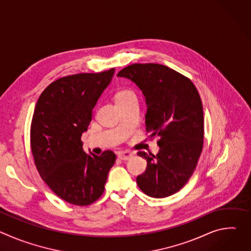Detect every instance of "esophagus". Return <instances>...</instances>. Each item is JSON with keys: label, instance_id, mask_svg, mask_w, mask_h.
Here are the masks:
<instances>
[{"label": "esophagus", "instance_id": "34e87169", "mask_svg": "<svg viewBox=\"0 0 251 251\" xmlns=\"http://www.w3.org/2000/svg\"><path fill=\"white\" fill-rule=\"evenodd\" d=\"M134 156V154L132 152H129V151H122V152H119L118 153V158L123 160V161H126V160H129L131 159L132 157Z\"/></svg>", "mask_w": 251, "mask_h": 251}]
</instances>
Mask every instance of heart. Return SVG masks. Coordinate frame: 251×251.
<instances>
[{
	"mask_svg": "<svg viewBox=\"0 0 251 251\" xmlns=\"http://www.w3.org/2000/svg\"><path fill=\"white\" fill-rule=\"evenodd\" d=\"M131 99H137L136 93L131 89H122V90L118 91L115 95V100H116L117 104L129 101Z\"/></svg>",
	"mask_w": 251,
	"mask_h": 251,
	"instance_id": "b5f03b06",
	"label": "heart"
}]
</instances>
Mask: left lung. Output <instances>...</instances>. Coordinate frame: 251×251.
<instances>
[{"label":"left lung","mask_w":251,"mask_h":251,"mask_svg":"<svg viewBox=\"0 0 251 251\" xmlns=\"http://www.w3.org/2000/svg\"><path fill=\"white\" fill-rule=\"evenodd\" d=\"M117 76L132 80L148 106L146 131L159 136V153L138 155L147 169L137 176L140 190L162 199L180 191L192 176L203 145V110L194 83L176 70L158 63H134Z\"/></svg>","instance_id":"obj_1"}]
</instances>
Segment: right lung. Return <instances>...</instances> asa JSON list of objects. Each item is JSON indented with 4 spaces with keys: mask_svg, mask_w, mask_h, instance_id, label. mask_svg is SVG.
<instances>
[{
    "mask_svg": "<svg viewBox=\"0 0 251 251\" xmlns=\"http://www.w3.org/2000/svg\"><path fill=\"white\" fill-rule=\"evenodd\" d=\"M114 71L61 77L43 91L35 105L30 125L35 167L50 190L71 204L83 206L97 201L116 160L112 151L86 154L81 142L92 109Z\"/></svg>",
    "mask_w": 251,
    "mask_h": 251,
    "instance_id": "add662e5",
    "label": "right lung"
}]
</instances>
